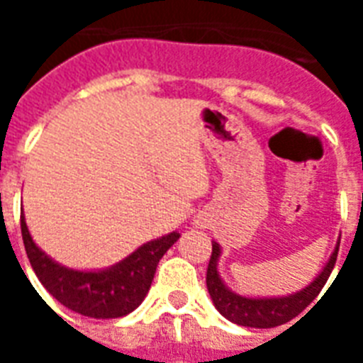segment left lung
<instances>
[{
  "mask_svg": "<svg viewBox=\"0 0 363 363\" xmlns=\"http://www.w3.org/2000/svg\"><path fill=\"white\" fill-rule=\"evenodd\" d=\"M337 250L339 239L320 273L298 292L286 294V296H242V294L233 292L218 273V259L222 256V247L216 241H213V254H211L209 267H207V290H209V296L216 311L238 326H281V324L292 320L294 316H298L320 294V290L332 275L333 265L337 259Z\"/></svg>",
  "mask_w": 363,
  "mask_h": 363,
  "instance_id": "left-lung-1",
  "label": "left lung"
}]
</instances>
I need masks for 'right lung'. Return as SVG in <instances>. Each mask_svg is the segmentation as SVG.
<instances>
[{"instance_id":"add662e5","label":"right lung","mask_w":363,"mask_h":363,"mask_svg":"<svg viewBox=\"0 0 363 363\" xmlns=\"http://www.w3.org/2000/svg\"><path fill=\"white\" fill-rule=\"evenodd\" d=\"M20 228L26 254L43 286L67 309L90 318H118L137 309L150 290L158 262L181 238L179 232H171L143 242L109 267L75 269L56 262L33 241L24 213Z\"/></svg>"}]
</instances>
